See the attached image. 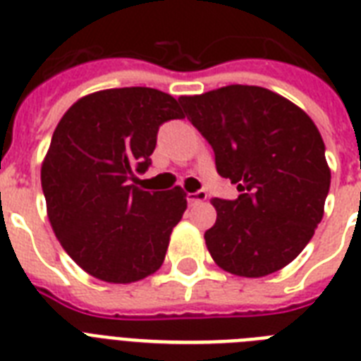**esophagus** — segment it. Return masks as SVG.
<instances>
[{
  "instance_id": "obj_1",
  "label": "esophagus",
  "mask_w": 361,
  "mask_h": 361,
  "mask_svg": "<svg viewBox=\"0 0 361 361\" xmlns=\"http://www.w3.org/2000/svg\"><path fill=\"white\" fill-rule=\"evenodd\" d=\"M187 202L189 204H197V202H202L208 198V192L206 191H197V192H187Z\"/></svg>"
}]
</instances>
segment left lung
<instances>
[{
  "label": "left lung",
  "mask_w": 361,
  "mask_h": 361,
  "mask_svg": "<svg viewBox=\"0 0 361 361\" xmlns=\"http://www.w3.org/2000/svg\"><path fill=\"white\" fill-rule=\"evenodd\" d=\"M187 120L208 140L236 200L214 198L215 225L204 240L217 266L264 277L303 251L330 191L326 147L302 109L258 86L221 87L180 97Z\"/></svg>",
  "instance_id": "8db88e82"
}]
</instances>
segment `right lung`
<instances>
[{"mask_svg":"<svg viewBox=\"0 0 361 361\" xmlns=\"http://www.w3.org/2000/svg\"><path fill=\"white\" fill-rule=\"evenodd\" d=\"M181 118L169 93L116 87L76 101L54 130L41 169L48 219L67 255L93 277L135 283L161 268L185 192L133 183L152 164L159 127Z\"/></svg>","mask_w":361,"mask_h":361,"instance_id":"obj_1","label":"right lung"}]
</instances>
